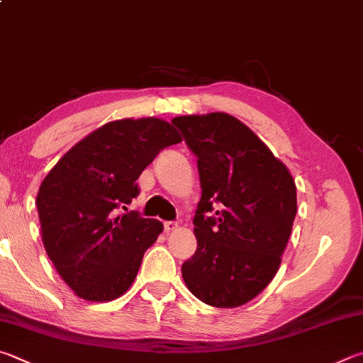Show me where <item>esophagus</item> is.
<instances>
[{"label":"esophagus","instance_id":"obj_1","mask_svg":"<svg viewBox=\"0 0 363 363\" xmlns=\"http://www.w3.org/2000/svg\"><path fill=\"white\" fill-rule=\"evenodd\" d=\"M163 227H164V232H174V230L177 228V222L167 220L163 223Z\"/></svg>","mask_w":363,"mask_h":363}]
</instances>
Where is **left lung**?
Segmentation results:
<instances>
[{
	"label": "left lung",
	"instance_id": "8db88e82",
	"mask_svg": "<svg viewBox=\"0 0 363 363\" xmlns=\"http://www.w3.org/2000/svg\"><path fill=\"white\" fill-rule=\"evenodd\" d=\"M171 122L199 159L201 186L194 217L199 246L182 263L184 282L206 305L241 306L278 273L296 214L295 181L233 116H181ZM216 206L215 216H206Z\"/></svg>",
	"mask_w": 363,
	"mask_h": 363
}]
</instances>
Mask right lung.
<instances>
[{"mask_svg":"<svg viewBox=\"0 0 363 363\" xmlns=\"http://www.w3.org/2000/svg\"><path fill=\"white\" fill-rule=\"evenodd\" d=\"M181 141L162 118H122L74 144L44 177L36 196L43 242L77 296L111 301L133 284L163 223L117 209L140 194L136 179L155 155Z\"/></svg>","mask_w":363,"mask_h":363,"instance_id":"add662e5","label":"right lung"}]
</instances>
